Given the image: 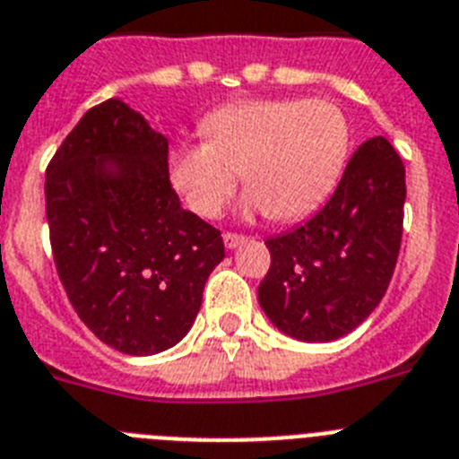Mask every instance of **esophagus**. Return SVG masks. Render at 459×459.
<instances>
[{
  "label": "esophagus",
  "instance_id": "34e87169",
  "mask_svg": "<svg viewBox=\"0 0 459 459\" xmlns=\"http://www.w3.org/2000/svg\"><path fill=\"white\" fill-rule=\"evenodd\" d=\"M240 242H245V235H238V233H224V245L229 247V249H235V247L240 245Z\"/></svg>",
  "mask_w": 459,
  "mask_h": 459
}]
</instances>
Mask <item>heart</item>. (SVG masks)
Wrapping results in <instances>:
<instances>
[{
	"mask_svg": "<svg viewBox=\"0 0 459 459\" xmlns=\"http://www.w3.org/2000/svg\"><path fill=\"white\" fill-rule=\"evenodd\" d=\"M207 141L170 154V182L191 212L214 219L238 180L249 191L245 212L293 221L325 201L340 180L351 126L324 99H245L203 119Z\"/></svg>",
	"mask_w": 459,
	"mask_h": 459,
	"instance_id": "obj_1",
	"label": "heart"
}]
</instances>
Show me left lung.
Returning <instances> with one entry per match:
<instances>
[{
  "instance_id": "1",
  "label": "left lung",
  "mask_w": 459,
  "mask_h": 459,
  "mask_svg": "<svg viewBox=\"0 0 459 459\" xmlns=\"http://www.w3.org/2000/svg\"><path fill=\"white\" fill-rule=\"evenodd\" d=\"M404 163L384 135L346 163L312 219L274 235L258 286L265 316L300 342H333L374 312L395 273L404 221Z\"/></svg>"
}]
</instances>
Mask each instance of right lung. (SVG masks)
Returning a JSON list of instances; mask_svg holds the SVG:
<instances>
[{"label": "right lung", "mask_w": 459, "mask_h": 459, "mask_svg": "<svg viewBox=\"0 0 459 459\" xmlns=\"http://www.w3.org/2000/svg\"><path fill=\"white\" fill-rule=\"evenodd\" d=\"M55 265L103 344L154 356L189 333L224 258L214 226L180 205L169 138L119 99L87 110L46 170Z\"/></svg>", "instance_id": "right-lung-1"}]
</instances>
